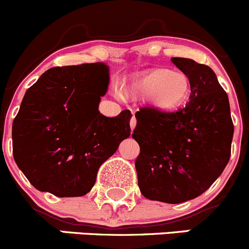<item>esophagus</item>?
<instances>
[{"label": "esophagus", "instance_id": "obj_1", "mask_svg": "<svg viewBox=\"0 0 249 249\" xmlns=\"http://www.w3.org/2000/svg\"><path fill=\"white\" fill-rule=\"evenodd\" d=\"M135 126H136V118H135V114H134L131 117V119H130V127H131V130H134Z\"/></svg>", "mask_w": 249, "mask_h": 249}]
</instances>
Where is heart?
Masks as SVG:
<instances>
[{
  "label": "heart",
  "mask_w": 249,
  "mask_h": 249,
  "mask_svg": "<svg viewBox=\"0 0 249 249\" xmlns=\"http://www.w3.org/2000/svg\"><path fill=\"white\" fill-rule=\"evenodd\" d=\"M190 92L187 74L169 69H153L132 78L123 87V94L131 99L144 100L158 110L179 107Z\"/></svg>",
  "instance_id": "1"
}]
</instances>
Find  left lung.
<instances>
[{"instance_id": "8db88e82", "label": "left lung", "mask_w": 249, "mask_h": 249, "mask_svg": "<svg viewBox=\"0 0 249 249\" xmlns=\"http://www.w3.org/2000/svg\"><path fill=\"white\" fill-rule=\"evenodd\" d=\"M171 61L189 78V102L176 112L141 108L132 139L141 149L135 166L143 196L180 203L205 193L224 171L233 124L212 69L185 57Z\"/></svg>"}]
</instances>
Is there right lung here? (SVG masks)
Returning <instances> with one entry per match:
<instances>
[{"instance_id": "right-lung-1", "label": "right lung", "mask_w": 249, "mask_h": 249, "mask_svg": "<svg viewBox=\"0 0 249 249\" xmlns=\"http://www.w3.org/2000/svg\"><path fill=\"white\" fill-rule=\"evenodd\" d=\"M108 83L104 62L53 67L25 92L12 126L13 157L36 189L83 196L130 136V110L114 118L99 112Z\"/></svg>"}]
</instances>
